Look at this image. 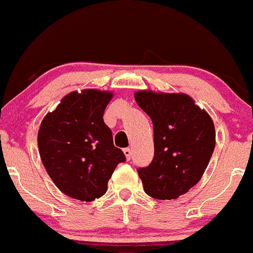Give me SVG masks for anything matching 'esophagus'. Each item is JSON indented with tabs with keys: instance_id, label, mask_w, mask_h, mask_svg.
<instances>
[{
	"instance_id": "1",
	"label": "esophagus",
	"mask_w": 253,
	"mask_h": 253,
	"mask_svg": "<svg viewBox=\"0 0 253 253\" xmlns=\"http://www.w3.org/2000/svg\"><path fill=\"white\" fill-rule=\"evenodd\" d=\"M123 152H124V156H126V160H130V158H131V150H130L129 147L124 148Z\"/></svg>"
}]
</instances>
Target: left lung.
<instances>
[{"mask_svg":"<svg viewBox=\"0 0 253 253\" xmlns=\"http://www.w3.org/2000/svg\"><path fill=\"white\" fill-rule=\"evenodd\" d=\"M134 97L153 123L155 157L137 169L145 192L178 199L199 183L210 163L215 146L212 118L186 93L139 90Z\"/></svg>","mask_w":253,"mask_h":253,"instance_id":"8db88e82","label":"left lung"}]
</instances>
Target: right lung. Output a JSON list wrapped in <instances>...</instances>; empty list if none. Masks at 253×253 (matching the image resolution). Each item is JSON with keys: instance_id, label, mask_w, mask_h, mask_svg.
Here are the masks:
<instances>
[{"instance_id": "right-lung-1", "label": "right lung", "mask_w": 253, "mask_h": 253, "mask_svg": "<svg viewBox=\"0 0 253 253\" xmlns=\"http://www.w3.org/2000/svg\"><path fill=\"white\" fill-rule=\"evenodd\" d=\"M112 97L111 91L96 88L73 91L40 124L42 165L54 185L72 199L90 202L103 196L116 167L126 161L103 122Z\"/></svg>"}]
</instances>
